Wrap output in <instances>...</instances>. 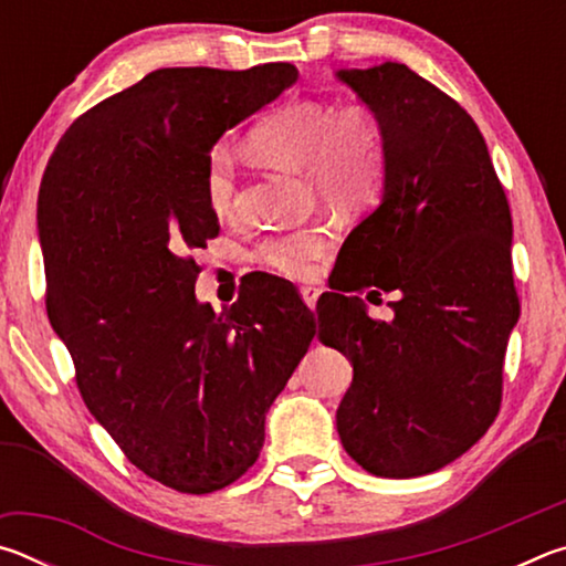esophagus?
<instances>
[{"mask_svg": "<svg viewBox=\"0 0 566 566\" xmlns=\"http://www.w3.org/2000/svg\"><path fill=\"white\" fill-rule=\"evenodd\" d=\"M300 294H302V300L306 302V306H310V310H314V306H317V300H319L322 292L317 290V286H302Z\"/></svg>", "mask_w": 566, "mask_h": 566, "instance_id": "obj_1", "label": "esophagus"}]
</instances>
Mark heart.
Masks as SVG:
<instances>
[{
	"label": "heart",
	"instance_id": "b5f03b06",
	"mask_svg": "<svg viewBox=\"0 0 566 566\" xmlns=\"http://www.w3.org/2000/svg\"><path fill=\"white\" fill-rule=\"evenodd\" d=\"M252 155L272 167H302L306 195L339 209L375 202L387 185L389 151L379 114L364 102L334 107L324 99L284 102L247 134ZM205 202L219 219L237 212L239 171L229 147L209 149L202 175ZM334 247L329 217H314L300 227L264 237L254 262L286 280H312Z\"/></svg>",
	"mask_w": 566,
	"mask_h": 566
}]
</instances>
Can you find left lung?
Instances as JSON below:
<instances>
[{
	"label": "left lung",
	"instance_id": "obj_1",
	"mask_svg": "<svg viewBox=\"0 0 566 566\" xmlns=\"http://www.w3.org/2000/svg\"><path fill=\"white\" fill-rule=\"evenodd\" d=\"M339 80L385 124L389 171L381 205L342 244L337 292L317 306L322 342L354 364L337 429L369 474L421 476L500 415L520 317L512 212L462 104L395 62ZM364 291H399L396 319L371 321Z\"/></svg>",
	"mask_w": 566,
	"mask_h": 566
}]
</instances>
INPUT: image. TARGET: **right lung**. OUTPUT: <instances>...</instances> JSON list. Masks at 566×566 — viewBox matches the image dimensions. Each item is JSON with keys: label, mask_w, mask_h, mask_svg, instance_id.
<instances>
[{"label": "right lung", "mask_w": 566, "mask_h": 566, "mask_svg": "<svg viewBox=\"0 0 566 566\" xmlns=\"http://www.w3.org/2000/svg\"><path fill=\"white\" fill-rule=\"evenodd\" d=\"M294 80L290 62L149 72L76 117L42 177L44 302L76 389L139 472L185 494L256 462L266 409L317 334L292 290L286 303L261 292L282 282L222 314L195 300L191 252L219 237L209 149Z\"/></svg>", "instance_id": "obj_1"}]
</instances>
